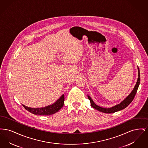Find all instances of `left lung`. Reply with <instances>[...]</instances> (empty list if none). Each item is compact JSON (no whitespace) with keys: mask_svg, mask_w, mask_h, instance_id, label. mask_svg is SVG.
I'll return each instance as SVG.
<instances>
[{"mask_svg":"<svg viewBox=\"0 0 148 148\" xmlns=\"http://www.w3.org/2000/svg\"><path fill=\"white\" fill-rule=\"evenodd\" d=\"M138 77L136 83L134 86V89H133L132 92L120 104H117L116 106H113L112 107L109 108H103V107H101L100 106H97V104H95L94 103V102L93 101V100H92V99L90 98V97L89 95H88V98L90 101V104H91L92 107L94 109H95L96 110H98L99 112L104 113H108V114L118 112V111H120L122 109H124V108L127 107L132 103V101L134 99V97H135V95L136 93V92H137V90L138 89L139 85L140 84V76L139 68H138Z\"/></svg>","mask_w":148,"mask_h":148,"instance_id":"1","label":"left lung"}]
</instances>
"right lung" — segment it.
<instances>
[{
    "label": "right lung",
    "instance_id": "add662e5",
    "mask_svg": "<svg viewBox=\"0 0 148 148\" xmlns=\"http://www.w3.org/2000/svg\"><path fill=\"white\" fill-rule=\"evenodd\" d=\"M64 95L63 94L56 101L52 104L50 106H45L44 108H29L27 106L22 104L24 108L27 110L28 112L33 113L35 115H50L58 112L64 105Z\"/></svg>",
    "mask_w": 148,
    "mask_h": 148
}]
</instances>
